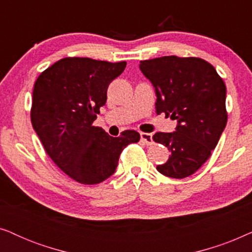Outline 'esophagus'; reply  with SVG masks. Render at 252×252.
<instances>
[{"label":"esophagus","instance_id":"1","mask_svg":"<svg viewBox=\"0 0 252 252\" xmlns=\"http://www.w3.org/2000/svg\"><path fill=\"white\" fill-rule=\"evenodd\" d=\"M141 140H142L147 146H151V144L154 143L153 135H151L150 133H141Z\"/></svg>","mask_w":252,"mask_h":252}]
</instances>
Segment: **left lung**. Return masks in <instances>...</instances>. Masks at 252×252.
<instances>
[{
	"instance_id": "8db88e82",
	"label": "left lung",
	"mask_w": 252,
	"mask_h": 252,
	"mask_svg": "<svg viewBox=\"0 0 252 252\" xmlns=\"http://www.w3.org/2000/svg\"><path fill=\"white\" fill-rule=\"evenodd\" d=\"M140 70L155 87L156 112L178 122L175 132L153 136L171 151L157 171L170 178H187L209 159L226 127L225 82L211 64L197 57L141 61Z\"/></svg>"
}]
</instances>
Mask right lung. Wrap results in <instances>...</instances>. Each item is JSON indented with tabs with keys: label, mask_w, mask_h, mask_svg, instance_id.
I'll use <instances>...</instances> for the list:
<instances>
[{
	"label": "right lung",
	"mask_w": 252,
	"mask_h": 252,
	"mask_svg": "<svg viewBox=\"0 0 252 252\" xmlns=\"http://www.w3.org/2000/svg\"><path fill=\"white\" fill-rule=\"evenodd\" d=\"M125 67L126 62L66 57L44 70L34 84L33 128L54 163L82 185L111 177L124 148L140 140L135 130L113 137L93 125L105 104L110 82Z\"/></svg>",
	"instance_id": "1"
}]
</instances>
